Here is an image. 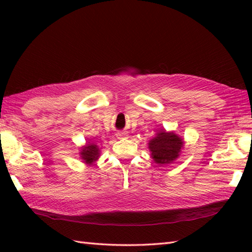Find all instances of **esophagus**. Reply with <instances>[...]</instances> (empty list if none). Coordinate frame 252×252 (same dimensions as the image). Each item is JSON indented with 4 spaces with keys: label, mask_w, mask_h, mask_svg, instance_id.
<instances>
[{
    "label": "esophagus",
    "mask_w": 252,
    "mask_h": 252,
    "mask_svg": "<svg viewBox=\"0 0 252 252\" xmlns=\"http://www.w3.org/2000/svg\"><path fill=\"white\" fill-rule=\"evenodd\" d=\"M116 136L118 138H126L127 137V133L126 132H118Z\"/></svg>",
    "instance_id": "1"
}]
</instances>
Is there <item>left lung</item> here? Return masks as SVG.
Wrapping results in <instances>:
<instances>
[{
	"mask_svg": "<svg viewBox=\"0 0 252 252\" xmlns=\"http://www.w3.org/2000/svg\"><path fill=\"white\" fill-rule=\"evenodd\" d=\"M184 147V140L173 131L158 130L151 141L148 142V149L151 157L159 165L172 163L180 157L181 149Z\"/></svg>",
	"mask_w": 252,
	"mask_h": 252,
	"instance_id": "obj_1",
	"label": "left lung"
}]
</instances>
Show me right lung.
I'll return each mask as SVG.
<instances>
[{
	"instance_id": "1",
	"label": "right lung",
	"mask_w": 252,
	"mask_h": 252,
	"mask_svg": "<svg viewBox=\"0 0 252 252\" xmlns=\"http://www.w3.org/2000/svg\"><path fill=\"white\" fill-rule=\"evenodd\" d=\"M100 149L97 144L88 141L85 145L80 147V159L87 165L93 164L95 161H97L100 156Z\"/></svg>"
}]
</instances>
